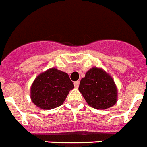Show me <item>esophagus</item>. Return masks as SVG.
Returning <instances> with one entry per match:
<instances>
[{
  "mask_svg": "<svg viewBox=\"0 0 147 147\" xmlns=\"http://www.w3.org/2000/svg\"><path fill=\"white\" fill-rule=\"evenodd\" d=\"M79 84H80V82H79V81H77V82H74V87H75V88H78Z\"/></svg>",
  "mask_w": 147,
  "mask_h": 147,
  "instance_id": "34e87169",
  "label": "esophagus"
}]
</instances>
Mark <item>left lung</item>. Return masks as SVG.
Segmentation results:
<instances>
[{
  "label": "left lung",
  "instance_id": "8db88e82",
  "mask_svg": "<svg viewBox=\"0 0 147 147\" xmlns=\"http://www.w3.org/2000/svg\"><path fill=\"white\" fill-rule=\"evenodd\" d=\"M79 91L89 106L104 110L115 105L118 90L112 77L102 68L92 67L80 82Z\"/></svg>",
  "mask_w": 147,
  "mask_h": 147
}]
</instances>
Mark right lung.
I'll list each match as a JSON object with an SVG mask.
<instances>
[{"label": "right lung", "mask_w": 147, "mask_h": 147, "mask_svg": "<svg viewBox=\"0 0 147 147\" xmlns=\"http://www.w3.org/2000/svg\"><path fill=\"white\" fill-rule=\"evenodd\" d=\"M74 85L69 75L50 68L39 74L31 86V100L38 108L50 110L62 105Z\"/></svg>", "instance_id": "1"}]
</instances>
